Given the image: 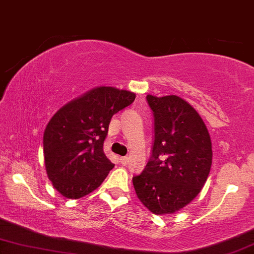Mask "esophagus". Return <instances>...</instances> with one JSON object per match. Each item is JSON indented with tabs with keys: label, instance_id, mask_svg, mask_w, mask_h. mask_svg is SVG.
I'll return each mask as SVG.
<instances>
[{
	"label": "esophagus",
	"instance_id": "34e87169",
	"mask_svg": "<svg viewBox=\"0 0 254 254\" xmlns=\"http://www.w3.org/2000/svg\"><path fill=\"white\" fill-rule=\"evenodd\" d=\"M120 161L123 164V166H127V164L128 163V158L127 156H123V158L120 159Z\"/></svg>",
	"mask_w": 254,
	"mask_h": 254
}]
</instances>
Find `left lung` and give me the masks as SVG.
<instances>
[{
	"instance_id": "1",
	"label": "left lung",
	"mask_w": 254,
	"mask_h": 254,
	"mask_svg": "<svg viewBox=\"0 0 254 254\" xmlns=\"http://www.w3.org/2000/svg\"><path fill=\"white\" fill-rule=\"evenodd\" d=\"M154 116V144L144 171L132 182L153 214H174L205 185L212 166V141L201 117L177 95L146 96Z\"/></svg>"
}]
</instances>
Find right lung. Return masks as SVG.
Instances as JSON below:
<instances>
[{
  "label": "right lung",
  "mask_w": 254,
  "mask_h": 254,
  "mask_svg": "<svg viewBox=\"0 0 254 254\" xmlns=\"http://www.w3.org/2000/svg\"><path fill=\"white\" fill-rule=\"evenodd\" d=\"M134 99L130 91L99 86L54 114L45 128L44 155L49 181L63 197H85L105 181L115 166L103 152L110 120Z\"/></svg>",
  "instance_id": "obj_1"
}]
</instances>
